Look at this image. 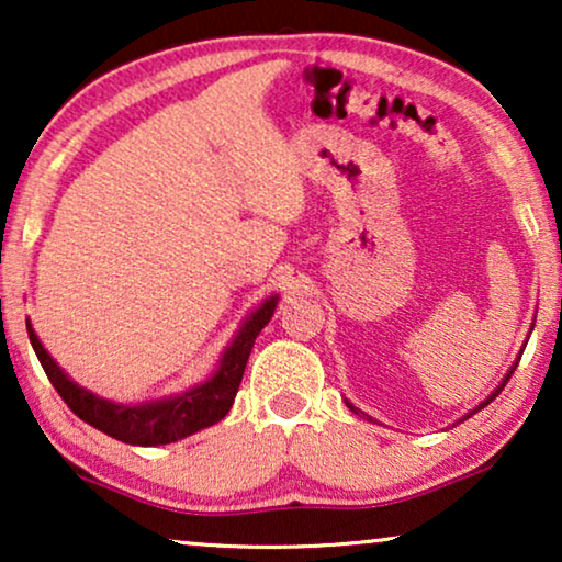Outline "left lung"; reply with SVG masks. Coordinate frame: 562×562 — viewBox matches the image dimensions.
<instances>
[{
  "label": "left lung",
  "instance_id": "8db88e82",
  "mask_svg": "<svg viewBox=\"0 0 562 562\" xmlns=\"http://www.w3.org/2000/svg\"><path fill=\"white\" fill-rule=\"evenodd\" d=\"M529 329H535V322H532V327H529ZM527 340H529V337H527ZM527 340H525V345H521V350H519V356H517V360H514V366H512V368H509V371H506V375H504V379H502V383H498V386H496V389H494V391H491V394H488V396H486V398H483V402H481V404H479V406H473V409H471V412H468V414H463V417H460V419H458V422H465V419H468V417H473V414H475V412H481V409H483V406H488V404H491V402H494V398H496V396H498V394H502V389H504V386H506V381H509V379H512V373H514V368H517V363H519V358H521V352H525V348H527ZM345 404H348V409H350V412H356V414H360V417H366V419H371V422H373V417H368V414H366V412H360V409H358V406H356V404H350V402H348V398H345Z\"/></svg>",
  "mask_w": 562,
  "mask_h": 562
}]
</instances>
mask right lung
I'll use <instances>...</instances> for the list:
<instances>
[{"label": "right lung", "instance_id": "right-lung-1", "mask_svg": "<svg viewBox=\"0 0 562 562\" xmlns=\"http://www.w3.org/2000/svg\"><path fill=\"white\" fill-rule=\"evenodd\" d=\"M276 304H279V294H271L243 319L233 342H229L225 352L220 356L217 368H214L202 383H194V386L183 389L179 394L150 398V402L140 404L112 402V398H104L94 394V391L79 386V383L53 360L50 352L43 348L41 337L35 335L30 319L27 335L45 375H48L53 386H56L60 398L71 406L76 417L120 442L140 445V448H156V445L179 442L183 437L217 425L220 419L227 417L229 406L235 402L237 389H240L252 345H256L260 329L271 322Z\"/></svg>", "mask_w": 562, "mask_h": 562}]
</instances>
